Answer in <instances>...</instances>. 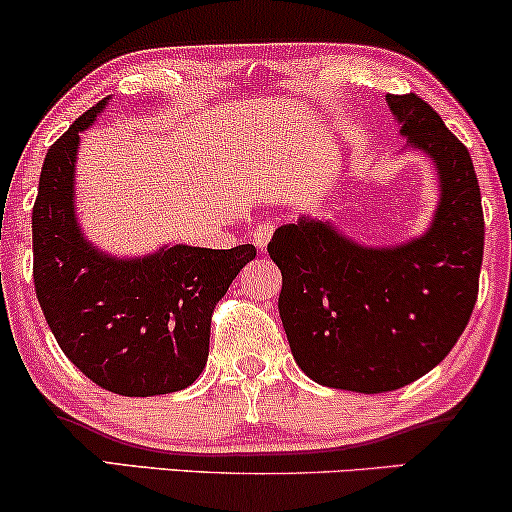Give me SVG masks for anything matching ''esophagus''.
Instances as JSON below:
<instances>
[{"label": "esophagus", "instance_id": "esophagus-1", "mask_svg": "<svg viewBox=\"0 0 512 512\" xmlns=\"http://www.w3.org/2000/svg\"><path fill=\"white\" fill-rule=\"evenodd\" d=\"M272 233H274L272 223H267V221L257 223L255 231H252V243H255L260 250H264V248H267L269 238H272Z\"/></svg>", "mask_w": 512, "mask_h": 512}]
</instances>
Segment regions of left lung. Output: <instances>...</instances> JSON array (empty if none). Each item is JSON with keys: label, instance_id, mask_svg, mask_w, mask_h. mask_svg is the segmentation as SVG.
<instances>
[{"label": "left lung", "instance_id": "1", "mask_svg": "<svg viewBox=\"0 0 512 512\" xmlns=\"http://www.w3.org/2000/svg\"><path fill=\"white\" fill-rule=\"evenodd\" d=\"M385 101L407 149L436 170L438 204L426 231L375 248L303 214L267 245L281 269L279 315L298 368L363 395L414 383L450 354L477 303L484 257L469 151L414 93Z\"/></svg>", "mask_w": 512, "mask_h": 512}]
</instances>
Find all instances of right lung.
<instances>
[{"instance_id":"1","label":"right lung","mask_w":512,"mask_h":512,"mask_svg":"<svg viewBox=\"0 0 512 512\" xmlns=\"http://www.w3.org/2000/svg\"><path fill=\"white\" fill-rule=\"evenodd\" d=\"M108 101L81 115L45 156L33 207L35 293L64 356L86 378L122 397L168 395L207 366L214 305L257 250L163 245L117 257L91 243L76 219V156L81 132Z\"/></svg>"}]
</instances>
